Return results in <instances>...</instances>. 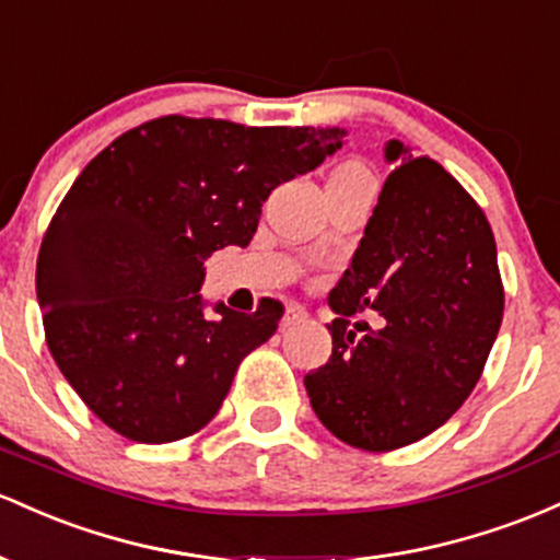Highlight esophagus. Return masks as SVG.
Listing matches in <instances>:
<instances>
[{"mask_svg":"<svg viewBox=\"0 0 560 560\" xmlns=\"http://www.w3.org/2000/svg\"><path fill=\"white\" fill-rule=\"evenodd\" d=\"M306 317H310V312H306V306H301V304H288L285 317H282V325H296V323H304Z\"/></svg>","mask_w":560,"mask_h":560,"instance_id":"obj_1","label":"esophagus"}]
</instances>
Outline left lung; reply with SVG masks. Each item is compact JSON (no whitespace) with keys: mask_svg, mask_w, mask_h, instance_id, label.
Here are the masks:
<instances>
[{"mask_svg":"<svg viewBox=\"0 0 560 560\" xmlns=\"http://www.w3.org/2000/svg\"><path fill=\"white\" fill-rule=\"evenodd\" d=\"M394 172L332 288V354L304 378L341 442L388 452L429 436L481 378L502 323L498 248L483 211L436 161L388 140ZM373 308L378 331L350 325Z\"/></svg>","mask_w":560,"mask_h":560,"instance_id":"obj_1","label":"left lung"}]
</instances>
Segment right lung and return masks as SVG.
<instances>
[{
	"label": "right lung",
	"mask_w": 560,
	"mask_h": 560,
	"mask_svg": "<svg viewBox=\"0 0 560 560\" xmlns=\"http://www.w3.org/2000/svg\"><path fill=\"white\" fill-rule=\"evenodd\" d=\"M343 129L243 127L163 116L86 163L36 261L47 347L86 407L131 442L203 429L243 357L282 317L219 301L206 314V259L246 248L261 203L343 144Z\"/></svg>",
	"instance_id": "add662e5"
}]
</instances>
